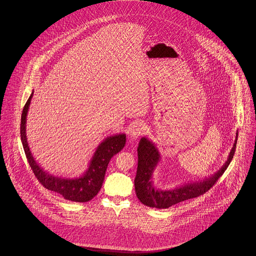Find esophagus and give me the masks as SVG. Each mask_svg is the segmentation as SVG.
<instances>
[{
    "label": "esophagus",
    "instance_id": "34e87169",
    "mask_svg": "<svg viewBox=\"0 0 256 256\" xmlns=\"http://www.w3.org/2000/svg\"><path fill=\"white\" fill-rule=\"evenodd\" d=\"M145 132V124L143 122H136L132 126L130 130V137L132 139H137Z\"/></svg>",
    "mask_w": 256,
    "mask_h": 256
}]
</instances>
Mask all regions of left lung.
<instances>
[{"mask_svg": "<svg viewBox=\"0 0 256 256\" xmlns=\"http://www.w3.org/2000/svg\"><path fill=\"white\" fill-rule=\"evenodd\" d=\"M237 139L238 132H236V138L228 160L214 174L198 182L184 183L182 186L170 190H161L154 187L152 182L154 172L161 159L160 152L152 141L146 137H142L137 148L138 167L134 180L137 198L146 206L165 209L186 200L204 195L216 183L230 164L235 152Z\"/></svg>", "mask_w": 256, "mask_h": 256, "instance_id": "obj_1", "label": "left lung"}]
</instances>
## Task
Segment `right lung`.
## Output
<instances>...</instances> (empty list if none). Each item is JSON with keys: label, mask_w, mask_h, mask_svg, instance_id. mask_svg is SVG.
Returning <instances> with one entry per match:
<instances>
[{"label": "right lung", "mask_w": 256, "mask_h": 256, "mask_svg": "<svg viewBox=\"0 0 256 256\" xmlns=\"http://www.w3.org/2000/svg\"><path fill=\"white\" fill-rule=\"evenodd\" d=\"M32 96L34 91L32 92L28 100H26L22 112L20 134L26 156L28 158L30 166L32 169L34 174H36L39 182L46 189L60 194L65 200L76 202H86L91 200L97 195L100 189L102 188L104 180L106 170L110 159L113 158V156L121 152L122 148L126 145V134H115L106 137L98 146L96 152H94L92 158L88 164V168L82 176L73 178L52 176L47 170H44V169L37 163L28 143L26 134V124L28 111L30 108Z\"/></svg>", "instance_id": "1"}]
</instances>
